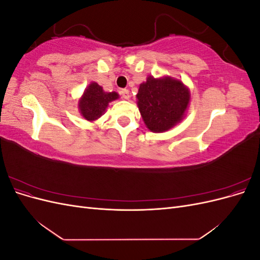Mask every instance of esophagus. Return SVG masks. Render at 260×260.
<instances>
[{"instance_id":"obj_1","label":"esophagus","mask_w":260,"mask_h":260,"mask_svg":"<svg viewBox=\"0 0 260 260\" xmlns=\"http://www.w3.org/2000/svg\"><path fill=\"white\" fill-rule=\"evenodd\" d=\"M120 95H121V98L124 99V100H129V99H130V92H129V90H127V89H123V90L120 91Z\"/></svg>"}]
</instances>
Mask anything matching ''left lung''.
<instances>
[{"instance_id": "8db88e82", "label": "left lung", "mask_w": 260, "mask_h": 260, "mask_svg": "<svg viewBox=\"0 0 260 260\" xmlns=\"http://www.w3.org/2000/svg\"><path fill=\"white\" fill-rule=\"evenodd\" d=\"M138 106L146 127L153 132H164L174 127L184 115L190 92L179 80L166 77H148L140 84Z\"/></svg>"}]
</instances>
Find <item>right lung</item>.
<instances>
[{"instance_id":"obj_1","label":"right lung","mask_w":260,"mask_h":260,"mask_svg":"<svg viewBox=\"0 0 260 260\" xmlns=\"http://www.w3.org/2000/svg\"><path fill=\"white\" fill-rule=\"evenodd\" d=\"M116 92H104L103 88L95 82H92L83 93L79 102L81 115L86 120H96L104 114L109 102L118 99Z\"/></svg>"}]
</instances>
